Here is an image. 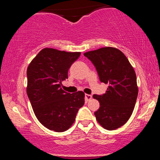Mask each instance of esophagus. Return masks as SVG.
<instances>
[{
    "label": "esophagus",
    "mask_w": 160,
    "mask_h": 160,
    "mask_svg": "<svg viewBox=\"0 0 160 160\" xmlns=\"http://www.w3.org/2000/svg\"><path fill=\"white\" fill-rule=\"evenodd\" d=\"M92 98V96L91 95H89V94L85 95V99H86V102H89V101H90Z\"/></svg>",
    "instance_id": "esophagus-1"
}]
</instances>
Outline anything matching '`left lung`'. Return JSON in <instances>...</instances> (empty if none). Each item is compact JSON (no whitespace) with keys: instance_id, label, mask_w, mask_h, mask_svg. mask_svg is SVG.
<instances>
[{"instance_id":"8db88e82","label":"left lung","mask_w":160,"mask_h":160,"mask_svg":"<svg viewBox=\"0 0 160 160\" xmlns=\"http://www.w3.org/2000/svg\"><path fill=\"white\" fill-rule=\"evenodd\" d=\"M96 68L99 80L108 84L103 95H93L100 108L95 112L98 123L108 130L121 127L132 113L138 93L136 74L126 56L113 47L84 53Z\"/></svg>"}]
</instances>
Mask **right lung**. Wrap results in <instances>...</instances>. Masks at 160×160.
<instances>
[{
	"mask_svg": "<svg viewBox=\"0 0 160 160\" xmlns=\"http://www.w3.org/2000/svg\"><path fill=\"white\" fill-rule=\"evenodd\" d=\"M80 56L79 52L44 48L28 67V97L38 120L49 130L62 132L68 129L85 102L82 91L71 94L61 88Z\"/></svg>",
	"mask_w": 160,
	"mask_h": 160,
	"instance_id": "obj_1",
	"label": "right lung"
}]
</instances>
